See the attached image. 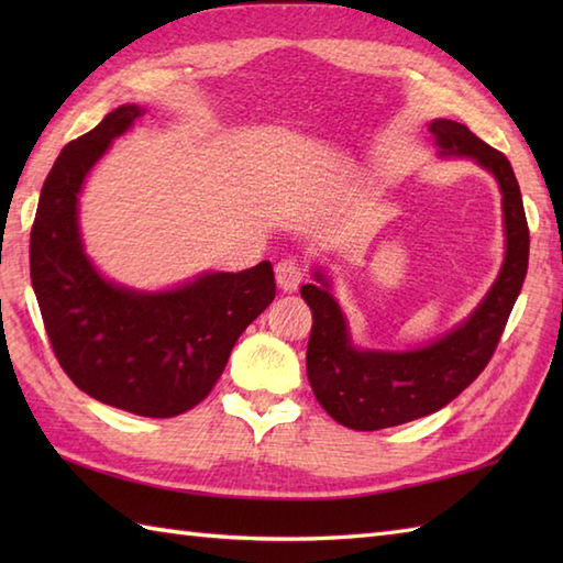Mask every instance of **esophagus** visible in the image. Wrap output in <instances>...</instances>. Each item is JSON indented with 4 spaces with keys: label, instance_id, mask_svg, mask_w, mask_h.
<instances>
[{
    "label": "esophagus",
    "instance_id": "obj_1",
    "mask_svg": "<svg viewBox=\"0 0 563 563\" xmlns=\"http://www.w3.org/2000/svg\"><path fill=\"white\" fill-rule=\"evenodd\" d=\"M275 280H278V288L285 292L297 290V285L305 280L302 263L292 256L280 258L278 266H275Z\"/></svg>",
    "mask_w": 563,
    "mask_h": 563
}]
</instances>
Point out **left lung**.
Instances as JSON below:
<instances>
[{
	"label": "left lung",
	"mask_w": 563,
	"mask_h": 563,
	"mask_svg": "<svg viewBox=\"0 0 563 563\" xmlns=\"http://www.w3.org/2000/svg\"><path fill=\"white\" fill-rule=\"evenodd\" d=\"M440 157L472 159L496 178L504 206L506 256L484 300L457 327L421 349H357L349 319L333 297L324 268L300 288L312 309L307 377L317 401L333 421L353 430H379L440 411L482 375L506 329L528 273L530 232L518 178L506 154L488 147L470 128L435 118L428 123Z\"/></svg>",
	"instance_id": "8db88e82"
}]
</instances>
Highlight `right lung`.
<instances>
[{
	"label": "right lung",
	"mask_w": 563,
	"mask_h": 563,
	"mask_svg": "<svg viewBox=\"0 0 563 563\" xmlns=\"http://www.w3.org/2000/svg\"><path fill=\"white\" fill-rule=\"evenodd\" d=\"M145 109L118 106L71 140L47 174L31 230V283L67 377L101 404L172 418L208 397L236 339L275 297L271 261L208 271L169 290H135L103 278L79 232L89 172Z\"/></svg>",
	"instance_id": "right-lung-1"
}]
</instances>
